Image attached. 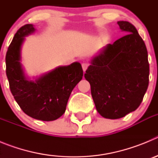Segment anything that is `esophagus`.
I'll list each match as a JSON object with an SVG mask.
<instances>
[{
  "instance_id": "esophagus-1",
  "label": "esophagus",
  "mask_w": 158,
  "mask_h": 158,
  "mask_svg": "<svg viewBox=\"0 0 158 158\" xmlns=\"http://www.w3.org/2000/svg\"><path fill=\"white\" fill-rule=\"evenodd\" d=\"M82 69H83L84 71H85L86 69H87V68L89 67V64L86 63V62H84V63H82Z\"/></svg>"
}]
</instances>
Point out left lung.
Listing matches in <instances>:
<instances>
[{"label":"left lung","mask_w":158,"mask_h":158,"mask_svg":"<svg viewBox=\"0 0 158 158\" xmlns=\"http://www.w3.org/2000/svg\"><path fill=\"white\" fill-rule=\"evenodd\" d=\"M118 24L127 34L95 57L85 74L96 110L111 119L122 118L139 107L150 74L147 49L136 27L127 21Z\"/></svg>","instance_id":"obj_1"}]
</instances>
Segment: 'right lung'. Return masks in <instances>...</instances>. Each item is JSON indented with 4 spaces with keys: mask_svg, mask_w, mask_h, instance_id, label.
Wrapping results in <instances>:
<instances>
[{
    "mask_svg": "<svg viewBox=\"0 0 158 158\" xmlns=\"http://www.w3.org/2000/svg\"><path fill=\"white\" fill-rule=\"evenodd\" d=\"M32 24H25L17 31L5 57L6 75L14 99L23 112L32 118L53 121L65 111L67 102L83 69L79 62L58 67L35 81L25 78L20 64V47L24 36L34 31Z\"/></svg>",
    "mask_w": 158,
    "mask_h": 158,
    "instance_id": "obj_1",
    "label": "right lung"
}]
</instances>
